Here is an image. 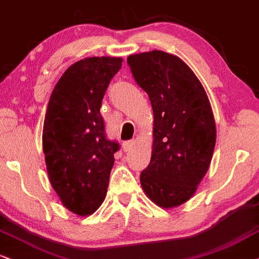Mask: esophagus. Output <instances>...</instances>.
<instances>
[{
	"instance_id": "esophagus-1",
	"label": "esophagus",
	"mask_w": 259,
	"mask_h": 259,
	"mask_svg": "<svg viewBox=\"0 0 259 259\" xmlns=\"http://www.w3.org/2000/svg\"><path fill=\"white\" fill-rule=\"evenodd\" d=\"M134 146H135V141L134 140L125 141V142H123V150L124 152H129V150L132 149Z\"/></svg>"
}]
</instances>
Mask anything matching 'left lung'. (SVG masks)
I'll list each match as a JSON object with an SVG mask.
<instances>
[{
	"label": "left lung",
	"instance_id": "1",
	"mask_svg": "<svg viewBox=\"0 0 259 259\" xmlns=\"http://www.w3.org/2000/svg\"><path fill=\"white\" fill-rule=\"evenodd\" d=\"M126 62L154 114L152 158L141 186L159 207H178L194 196L210 165L217 141L210 103L194 71L175 55L153 50Z\"/></svg>",
	"mask_w": 259,
	"mask_h": 259
}]
</instances>
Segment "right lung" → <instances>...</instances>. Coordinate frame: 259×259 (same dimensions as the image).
<instances>
[{"mask_svg":"<svg viewBox=\"0 0 259 259\" xmlns=\"http://www.w3.org/2000/svg\"><path fill=\"white\" fill-rule=\"evenodd\" d=\"M120 57H90L71 64L52 91L42 127L49 179L67 209L93 214L105 199L113 154L119 145L106 139L100 114Z\"/></svg>","mask_w":259,"mask_h":259,"instance_id":"add662e5","label":"right lung"}]
</instances>
